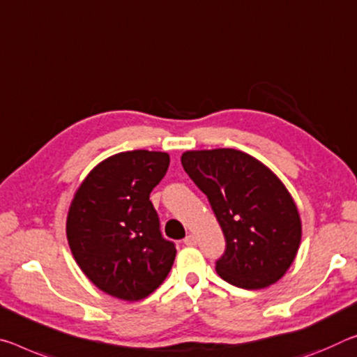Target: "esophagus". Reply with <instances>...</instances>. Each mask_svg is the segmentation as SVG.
I'll use <instances>...</instances> for the list:
<instances>
[{
	"instance_id": "34e87169",
	"label": "esophagus",
	"mask_w": 357,
	"mask_h": 357,
	"mask_svg": "<svg viewBox=\"0 0 357 357\" xmlns=\"http://www.w3.org/2000/svg\"><path fill=\"white\" fill-rule=\"evenodd\" d=\"M184 245L185 246H195L197 245V238H195L194 235H188L184 238Z\"/></svg>"
}]
</instances>
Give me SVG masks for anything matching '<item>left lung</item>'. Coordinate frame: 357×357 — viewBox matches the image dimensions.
I'll return each instance as SVG.
<instances>
[{"label": "left lung", "instance_id": "obj_1", "mask_svg": "<svg viewBox=\"0 0 357 357\" xmlns=\"http://www.w3.org/2000/svg\"><path fill=\"white\" fill-rule=\"evenodd\" d=\"M181 163L208 197L225 236L216 262L220 278L243 289H264L282 278L301 246L302 220L281 179L236 149L185 151Z\"/></svg>", "mask_w": 357, "mask_h": 357}]
</instances>
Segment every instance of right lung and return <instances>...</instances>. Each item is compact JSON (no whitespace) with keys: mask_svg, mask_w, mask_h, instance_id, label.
Instances as JSON below:
<instances>
[{"mask_svg":"<svg viewBox=\"0 0 357 357\" xmlns=\"http://www.w3.org/2000/svg\"><path fill=\"white\" fill-rule=\"evenodd\" d=\"M168 165L167 152H119L87 174L68 209L66 238L79 268L121 301L148 297L176 257L149 200Z\"/></svg>","mask_w":357,"mask_h":357,"instance_id":"add662e5","label":"right lung"}]
</instances>
